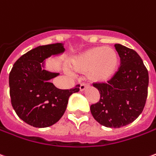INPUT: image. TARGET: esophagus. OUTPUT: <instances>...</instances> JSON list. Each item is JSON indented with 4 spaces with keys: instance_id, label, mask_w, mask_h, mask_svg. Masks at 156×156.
I'll use <instances>...</instances> for the list:
<instances>
[{
    "instance_id": "obj_1",
    "label": "esophagus",
    "mask_w": 156,
    "mask_h": 156,
    "mask_svg": "<svg viewBox=\"0 0 156 156\" xmlns=\"http://www.w3.org/2000/svg\"><path fill=\"white\" fill-rule=\"evenodd\" d=\"M87 88H88V85H87V84H85V83H82V84H80L79 89H80V91H83V90H85Z\"/></svg>"
}]
</instances>
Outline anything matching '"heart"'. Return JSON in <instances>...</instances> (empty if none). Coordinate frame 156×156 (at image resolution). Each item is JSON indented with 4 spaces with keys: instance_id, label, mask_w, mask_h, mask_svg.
<instances>
[{
    "instance_id": "heart-1",
    "label": "heart",
    "mask_w": 156,
    "mask_h": 156,
    "mask_svg": "<svg viewBox=\"0 0 156 156\" xmlns=\"http://www.w3.org/2000/svg\"><path fill=\"white\" fill-rule=\"evenodd\" d=\"M118 65L119 56L114 49L98 46L72 57L67 67L73 73H86L87 78L93 83H105L116 74Z\"/></svg>"
}]
</instances>
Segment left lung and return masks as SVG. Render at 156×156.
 I'll return each instance as SVG.
<instances>
[{
    "label": "left lung",
    "mask_w": 156,
    "mask_h": 156,
    "mask_svg": "<svg viewBox=\"0 0 156 156\" xmlns=\"http://www.w3.org/2000/svg\"><path fill=\"white\" fill-rule=\"evenodd\" d=\"M121 67L107 83H94L101 99L91 105L94 118L107 127H123L142 113L148 95L149 73L137 52L121 44H115Z\"/></svg>",
    "instance_id": "obj_1"
}]
</instances>
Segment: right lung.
I'll return each instance as SVG.
<instances>
[{"label": "right lung", "mask_w": 156, "mask_h": 156, "mask_svg": "<svg viewBox=\"0 0 156 156\" xmlns=\"http://www.w3.org/2000/svg\"><path fill=\"white\" fill-rule=\"evenodd\" d=\"M62 43L40 45L23 55L9 74L12 105L19 118L34 127H47L57 122L67 109L69 97L79 91L57 89L51 78L58 76L45 69V59L62 55Z\"/></svg>", "instance_id": "add662e5"}]
</instances>
